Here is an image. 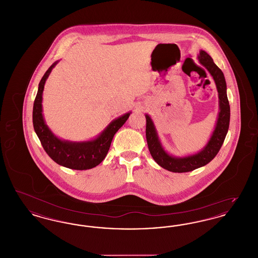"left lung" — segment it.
Segmentation results:
<instances>
[{"label": "left lung", "instance_id": "1", "mask_svg": "<svg viewBox=\"0 0 258 258\" xmlns=\"http://www.w3.org/2000/svg\"><path fill=\"white\" fill-rule=\"evenodd\" d=\"M199 62L206 68L210 74L213 76L217 90L219 93V102H220V112L217 124L213 135L211 136L208 143L199 153L187 156L184 158H176L170 156L167 152L164 151L161 146L159 136L157 134L155 124L153 123L151 117L146 116V139L148 148L155 161L162 168L168 171L175 173L189 172L206 165L213 160L219 151L221 150L227 135L229 121H230V106L226 94V82L223 73L221 69L214 62L213 59L208 53L203 50H200L198 55Z\"/></svg>", "mask_w": 258, "mask_h": 258}]
</instances>
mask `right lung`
<instances>
[{
    "instance_id": "right-lung-1",
    "label": "right lung",
    "mask_w": 258,
    "mask_h": 258,
    "mask_svg": "<svg viewBox=\"0 0 258 258\" xmlns=\"http://www.w3.org/2000/svg\"><path fill=\"white\" fill-rule=\"evenodd\" d=\"M55 61L42 76L37 90V97L35 98L33 108V124L35 132L44 151L52 160L61 166L75 169L87 170L96 167L106 157L110 148L112 139L119 128L125 123L131 115L125 113L123 116L112 121L107 127L98 135L97 138L83 141L72 142L61 140L49 130L42 115V93L44 84L48 78L51 71L58 63Z\"/></svg>"
}]
</instances>
